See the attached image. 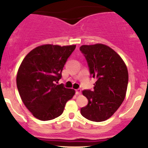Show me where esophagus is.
<instances>
[{"mask_svg":"<svg viewBox=\"0 0 148 148\" xmlns=\"http://www.w3.org/2000/svg\"><path fill=\"white\" fill-rule=\"evenodd\" d=\"M76 93L77 95H81V89H77L76 90Z\"/></svg>","mask_w":148,"mask_h":148,"instance_id":"1","label":"esophagus"}]
</instances>
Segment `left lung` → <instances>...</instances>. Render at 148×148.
I'll return each instance as SVG.
<instances>
[{
	"instance_id": "obj_1",
	"label": "left lung",
	"mask_w": 148,
	"mask_h": 148,
	"mask_svg": "<svg viewBox=\"0 0 148 148\" xmlns=\"http://www.w3.org/2000/svg\"><path fill=\"white\" fill-rule=\"evenodd\" d=\"M90 75L97 78L94 90H83L88 103L81 108L84 118L93 122L108 120L121 106L126 96L129 74L122 58L103 44L82 45Z\"/></svg>"
}]
</instances>
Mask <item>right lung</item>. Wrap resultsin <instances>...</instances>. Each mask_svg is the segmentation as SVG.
<instances>
[{"label": "right lung", "instance_id": "obj_1", "mask_svg": "<svg viewBox=\"0 0 148 148\" xmlns=\"http://www.w3.org/2000/svg\"><path fill=\"white\" fill-rule=\"evenodd\" d=\"M76 45L39 46L25 56L18 67L16 86L22 101L35 118L51 120L64 111L75 90L56 82L62 76L67 58Z\"/></svg>", "mask_w": 148, "mask_h": 148}]
</instances>
